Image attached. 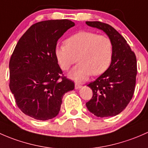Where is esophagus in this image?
<instances>
[{"instance_id": "obj_1", "label": "esophagus", "mask_w": 148, "mask_h": 148, "mask_svg": "<svg viewBox=\"0 0 148 148\" xmlns=\"http://www.w3.org/2000/svg\"><path fill=\"white\" fill-rule=\"evenodd\" d=\"M82 88V85H80V84H77V83H75V89H80V88Z\"/></svg>"}]
</instances>
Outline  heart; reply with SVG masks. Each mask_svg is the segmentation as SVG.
Wrapping results in <instances>:
<instances>
[{
	"instance_id": "heart-1",
	"label": "heart",
	"mask_w": 148,
	"mask_h": 148,
	"mask_svg": "<svg viewBox=\"0 0 148 148\" xmlns=\"http://www.w3.org/2000/svg\"><path fill=\"white\" fill-rule=\"evenodd\" d=\"M66 45H58L55 56L59 66L70 71L69 77L77 82H84L91 75L103 73L110 66L112 57V44L106 36H97L90 31H80L65 40Z\"/></svg>"
}]
</instances>
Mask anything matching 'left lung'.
Wrapping results in <instances>:
<instances>
[{"label": "left lung", "mask_w": 148, "mask_h": 148, "mask_svg": "<svg viewBox=\"0 0 148 148\" xmlns=\"http://www.w3.org/2000/svg\"><path fill=\"white\" fill-rule=\"evenodd\" d=\"M86 24L103 30L112 44L109 68L88 85L93 94L86 103V107L97 117L115 116L127 107L133 95L137 75L136 56L125 39L111 25L99 21H86Z\"/></svg>", "instance_id": "8db88e82"}]
</instances>
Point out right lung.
Here are the masks:
<instances>
[{
    "instance_id": "obj_1",
    "label": "right lung",
    "mask_w": 148,
    "mask_h": 148,
    "mask_svg": "<svg viewBox=\"0 0 148 148\" xmlns=\"http://www.w3.org/2000/svg\"><path fill=\"white\" fill-rule=\"evenodd\" d=\"M75 25L69 20L33 24L18 40L9 63L10 89L18 107L34 119L57 116L64 94L75 84L63 73L55 56L58 39Z\"/></svg>"
}]
</instances>
